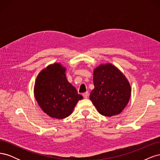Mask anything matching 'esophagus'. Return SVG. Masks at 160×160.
Instances as JSON below:
<instances>
[{
	"mask_svg": "<svg viewBox=\"0 0 160 160\" xmlns=\"http://www.w3.org/2000/svg\"><path fill=\"white\" fill-rule=\"evenodd\" d=\"M83 96L84 98H88L89 97V93H88V92H85V93H83Z\"/></svg>",
	"mask_w": 160,
	"mask_h": 160,
	"instance_id": "1",
	"label": "esophagus"
}]
</instances>
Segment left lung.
Listing matches in <instances>:
<instances>
[{"instance_id":"8db88e82","label":"left lung","mask_w":160,"mask_h":160,"mask_svg":"<svg viewBox=\"0 0 160 160\" xmlns=\"http://www.w3.org/2000/svg\"><path fill=\"white\" fill-rule=\"evenodd\" d=\"M95 88L89 99L98 112L106 117L119 114L126 107L132 93L128 79L111 63L101 64L93 71Z\"/></svg>"}]
</instances>
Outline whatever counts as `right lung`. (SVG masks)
Masks as SVG:
<instances>
[{
  "instance_id": "right-lung-1",
  "label": "right lung",
  "mask_w": 160,
  "mask_h": 160,
  "mask_svg": "<svg viewBox=\"0 0 160 160\" xmlns=\"http://www.w3.org/2000/svg\"><path fill=\"white\" fill-rule=\"evenodd\" d=\"M65 71L61 64L53 63L42 69L35 81V98L42 110L52 118H67L83 99L67 81Z\"/></svg>"
}]
</instances>
